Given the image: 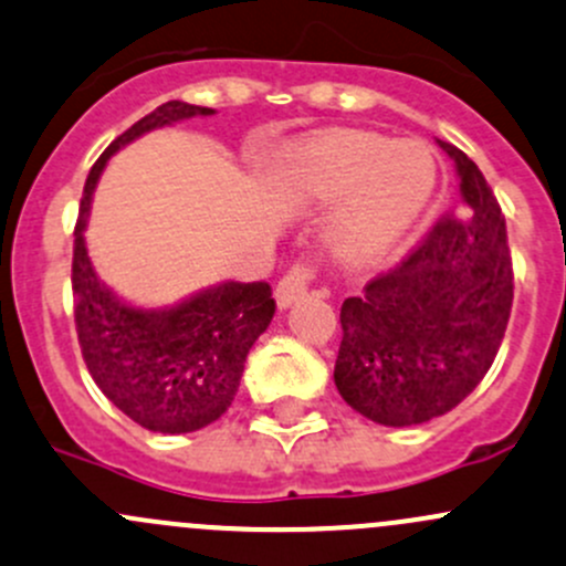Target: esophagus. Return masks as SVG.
I'll return each mask as SVG.
<instances>
[{
    "label": "esophagus",
    "instance_id": "obj_1",
    "mask_svg": "<svg viewBox=\"0 0 566 566\" xmlns=\"http://www.w3.org/2000/svg\"><path fill=\"white\" fill-rule=\"evenodd\" d=\"M314 276H317V268H314L312 263H303V260L290 268V271L284 273L276 284L279 306H290V303L301 301L303 295H308V287H312Z\"/></svg>",
    "mask_w": 566,
    "mask_h": 566
}]
</instances>
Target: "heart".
Here are the masks:
<instances>
[{
  "label": "heart",
  "instance_id": "obj_1",
  "mask_svg": "<svg viewBox=\"0 0 566 566\" xmlns=\"http://www.w3.org/2000/svg\"><path fill=\"white\" fill-rule=\"evenodd\" d=\"M287 176L314 198L347 195L328 224L331 249L344 260H368L423 213L437 187V159L420 140L342 129L301 148Z\"/></svg>",
  "mask_w": 566,
  "mask_h": 566
}]
</instances>
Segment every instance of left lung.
I'll return each mask as SVG.
<instances>
[{"instance_id":"8db88e82","label":"left lung","mask_w":566,"mask_h":566,"mask_svg":"<svg viewBox=\"0 0 566 566\" xmlns=\"http://www.w3.org/2000/svg\"><path fill=\"white\" fill-rule=\"evenodd\" d=\"M461 176V203L423 241L342 303L336 388L382 426L448 415L488 374L513 308L502 206L478 165L439 140Z\"/></svg>"}]
</instances>
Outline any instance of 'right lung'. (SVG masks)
Segmentation results:
<instances>
[{"label":"right lung","instance_id":"1","mask_svg":"<svg viewBox=\"0 0 566 566\" xmlns=\"http://www.w3.org/2000/svg\"><path fill=\"white\" fill-rule=\"evenodd\" d=\"M211 113L170 99L118 135L88 170L75 222L73 308L81 355L97 388L129 420L159 433L198 431L228 412L249 349L276 308L271 287L224 282L163 312L133 308L99 284L83 228L111 154L148 129Z\"/></svg>","mask_w":566,"mask_h":566}]
</instances>
